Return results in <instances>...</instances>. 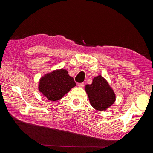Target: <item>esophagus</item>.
Listing matches in <instances>:
<instances>
[{"instance_id": "34e87169", "label": "esophagus", "mask_w": 153, "mask_h": 153, "mask_svg": "<svg viewBox=\"0 0 153 153\" xmlns=\"http://www.w3.org/2000/svg\"><path fill=\"white\" fill-rule=\"evenodd\" d=\"M85 85V83H78V86L79 87H81V88H82V87H83Z\"/></svg>"}]
</instances>
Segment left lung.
Segmentation results:
<instances>
[{
  "mask_svg": "<svg viewBox=\"0 0 153 153\" xmlns=\"http://www.w3.org/2000/svg\"><path fill=\"white\" fill-rule=\"evenodd\" d=\"M92 107L98 111H105L116 100L115 94L106 79L101 76L94 77L91 85L85 86Z\"/></svg>",
  "mask_w": 153,
  "mask_h": 153,
  "instance_id": "obj_1",
  "label": "left lung"
}]
</instances>
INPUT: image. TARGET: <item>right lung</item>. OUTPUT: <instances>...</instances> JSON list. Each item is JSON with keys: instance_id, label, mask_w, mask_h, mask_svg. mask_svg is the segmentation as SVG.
<instances>
[{"instance_id": "right-lung-1", "label": "right lung", "mask_w": 153, "mask_h": 153, "mask_svg": "<svg viewBox=\"0 0 153 153\" xmlns=\"http://www.w3.org/2000/svg\"><path fill=\"white\" fill-rule=\"evenodd\" d=\"M75 86L74 78L68 75L67 70L60 69L42 76L39 90L48 100L57 101Z\"/></svg>"}]
</instances>
